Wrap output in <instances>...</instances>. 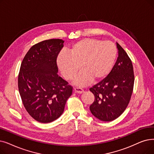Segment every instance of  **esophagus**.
I'll list each match as a JSON object with an SVG mask.
<instances>
[{
	"label": "esophagus",
	"mask_w": 154,
	"mask_h": 154,
	"mask_svg": "<svg viewBox=\"0 0 154 154\" xmlns=\"http://www.w3.org/2000/svg\"><path fill=\"white\" fill-rule=\"evenodd\" d=\"M74 92L75 93H79V94H81L84 92V89L82 88H74Z\"/></svg>",
	"instance_id": "esophagus-1"
}]
</instances>
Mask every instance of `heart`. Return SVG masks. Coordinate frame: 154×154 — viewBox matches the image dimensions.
<instances>
[{
	"mask_svg": "<svg viewBox=\"0 0 154 154\" xmlns=\"http://www.w3.org/2000/svg\"><path fill=\"white\" fill-rule=\"evenodd\" d=\"M115 45L110 42L96 39H84L75 43L68 54L60 55L58 66L64 77L72 80L81 69L83 70L75 80L79 85L88 84L91 80L99 81L111 70L116 58Z\"/></svg>",
	"mask_w": 154,
	"mask_h": 154,
	"instance_id": "1",
	"label": "heart"
}]
</instances>
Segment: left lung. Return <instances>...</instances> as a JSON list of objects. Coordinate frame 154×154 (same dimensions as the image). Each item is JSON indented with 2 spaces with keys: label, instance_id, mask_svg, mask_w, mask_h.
Here are the masks:
<instances>
[{
  "label": "left lung",
  "instance_id": "left-lung-1",
  "mask_svg": "<svg viewBox=\"0 0 154 154\" xmlns=\"http://www.w3.org/2000/svg\"><path fill=\"white\" fill-rule=\"evenodd\" d=\"M118 57L111 71L89 90L94 101L89 108L92 114L103 122L118 118L128 106L134 85V72L131 59L118 43Z\"/></svg>",
  "mask_w": 154,
  "mask_h": 154
}]
</instances>
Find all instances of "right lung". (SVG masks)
<instances>
[{
    "instance_id": "1",
    "label": "right lung",
    "mask_w": 154,
    "mask_h": 154,
    "mask_svg": "<svg viewBox=\"0 0 154 154\" xmlns=\"http://www.w3.org/2000/svg\"><path fill=\"white\" fill-rule=\"evenodd\" d=\"M61 39L33 45L24 57L18 89L26 110L36 121L47 123L62 115L73 87L58 75L57 59L63 47Z\"/></svg>"
}]
</instances>
